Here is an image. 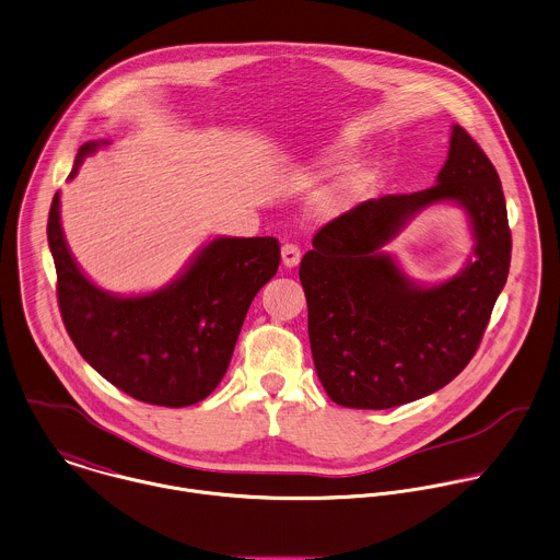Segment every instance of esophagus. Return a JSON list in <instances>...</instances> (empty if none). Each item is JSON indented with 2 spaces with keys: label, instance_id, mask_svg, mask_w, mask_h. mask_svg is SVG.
Returning a JSON list of instances; mask_svg holds the SVG:
<instances>
[{
  "label": "esophagus",
  "instance_id": "esophagus-1",
  "mask_svg": "<svg viewBox=\"0 0 560 560\" xmlns=\"http://www.w3.org/2000/svg\"><path fill=\"white\" fill-rule=\"evenodd\" d=\"M281 259L285 268H294L301 261V248L296 244H283L281 248Z\"/></svg>",
  "mask_w": 560,
  "mask_h": 560
}]
</instances>
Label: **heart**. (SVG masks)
<instances>
[{"mask_svg": "<svg viewBox=\"0 0 560 560\" xmlns=\"http://www.w3.org/2000/svg\"><path fill=\"white\" fill-rule=\"evenodd\" d=\"M347 154V143H340L338 148L331 150V156L329 159H340ZM371 183V172L366 170H360L355 174H351L349 178H345L342 183L334 185L331 189H327L320 198H318V211L327 218H334V215H340L342 211H347L366 189V185Z\"/></svg>", "mask_w": 560, "mask_h": 560, "instance_id": "heart-1", "label": "heart"}]
</instances>
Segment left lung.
Returning a JSON list of instances; mask_svg holds the SVG:
<instances>
[{"label":"left lung","instance_id":"obj_1","mask_svg":"<svg viewBox=\"0 0 560 560\" xmlns=\"http://www.w3.org/2000/svg\"><path fill=\"white\" fill-rule=\"evenodd\" d=\"M445 199L470 215L477 259L454 280L412 284L381 246L421 208ZM301 259L307 331L331 401L397 408L447 386L476 355L511 268V229L498 170L463 128L434 187L360 202L327 222Z\"/></svg>","mask_w":560,"mask_h":560}]
</instances>
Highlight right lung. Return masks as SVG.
I'll return each instance as SVG.
<instances>
[{"label": "right lung", "mask_w": 560, "mask_h": 560, "mask_svg": "<svg viewBox=\"0 0 560 560\" xmlns=\"http://www.w3.org/2000/svg\"><path fill=\"white\" fill-rule=\"evenodd\" d=\"M100 143L80 145L69 178ZM47 242L56 266L58 310L78 353L137 401L185 408L224 377L255 294L277 275V237H218L170 285L143 296H115L93 285L73 261L54 194Z\"/></svg>", "instance_id": "add662e5"}]
</instances>
